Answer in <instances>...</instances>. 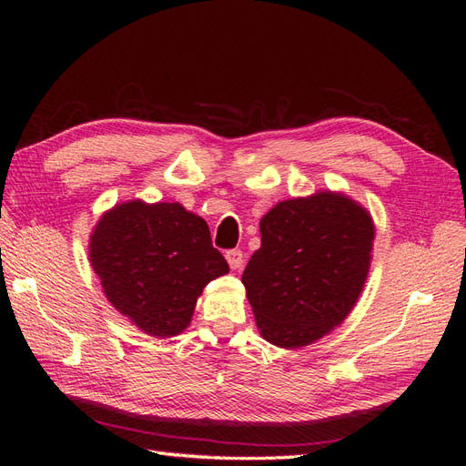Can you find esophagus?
Wrapping results in <instances>:
<instances>
[{"label":"esophagus","mask_w":466,"mask_h":466,"mask_svg":"<svg viewBox=\"0 0 466 466\" xmlns=\"http://www.w3.org/2000/svg\"><path fill=\"white\" fill-rule=\"evenodd\" d=\"M226 260H228V264H230L232 270H240L242 264H244V254H242V250H238V248L228 250V252H226Z\"/></svg>","instance_id":"obj_1"}]
</instances>
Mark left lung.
Here are the masks:
<instances>
[{
  "label": "left lung",
  "mask_w": 466,
  "mask_h": 466,
  "mask_svg": "<svg viewBox=\"0 0 466 466\" xmlns=\"http://www.w3.org/2000/svg\"><path fill=\"white\" fill-rule=\"evenodd\" d=\"M242 274L256 326L270 344L300 349L342 324L364 289L374 224L336 192L276 204Z\"/></svg>",
  "instance_id": "1"
}]
</instances>
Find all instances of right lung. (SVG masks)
Listing matches in <instances>:
<instances>
[{"label":"right lung","mask_w":466,"mask_h":466,"mask_svg":"<svg viewBox=\"0 0 466 466\" xmlns=\"http://www.w3.org/2000/svg\"><path fill=\"white\" fill-rule=\"evenodd\" d=\"M90 262L114 309L156 339L187 329L204 286L230 270L204 218L177 202L114 206L90 236Z\"/></svg>","instance_id":"1"}]
</instances>
